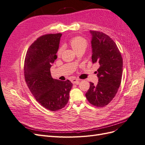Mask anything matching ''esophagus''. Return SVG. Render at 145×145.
I'll use <instances>...</instances> for the list:
<instances>
[{"instance_id":"34e87169","label":"esophagus","mask_w":145,"mask_h":145,"mask_svg":"<svg viewBox=\"0 0 145 145\" xmlns=\"http://www.w3.org/2000/svg\"><path fill=\"white\" fill-rule=\"evenodd\" d=\"M71 82L72 83H74V84L78 85V84H79V83H80V80L77 79V78H72V79L71 80Z\"/></svg>"}]
</instances>
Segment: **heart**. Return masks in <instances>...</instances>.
Instances as JSON below:
<instances>
[{"label": "heart", "mask_w": 145, "mask_h": 145, "mask_svg": "<svg viewBox=\"0 0 145 145\" xmlns=\"http://www.w3.org/2000/svg\"><path fill=\"white\" fill-rule=\"evenodd\" d=\"M69 45L74 51L77 52V51L82 49L85 50L87 47L88 43L85 39L81 37H76L72 38L69 41ZM62 48H59L57 51V55L60 56L61 55V53H62Z\"/></svg>", "instance_id": "obj_1"}]
</instances>
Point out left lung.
I'll return each mask as SVG.
<instances>
[{
	"mask_svg": "<svg viewBox=\"0 0 145 145\" xmlns=\"http://www.w3.org/2000/svg\"><path fill=\"white\" fill-rule=\"evenodd\" d=\"M92 36V62L100 67L97 76V85L90 82L85 94L88 102L97 107H104L114 98L122 77L123 59L116 43L108 35L96 31H90Z\"/></svg>",
	"mask_w": 145,
	"mask_h": 145,
	"instance_id": "left-lung-1",
	"label": "left lung"
}]
</instances>
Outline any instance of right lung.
<instances>
[{"label":"right lung","mask_w":145,"mask_h":145,"mask_svg":"<svg viewBox=\"0 0 145 145\" xmlns=\"http://www.w3.org/2000/svg\"><path fill=\"white\" fill-rule=\"evenodd\" d=\"M62 35L49 34L37 39L28 48L25 60L24 76L28 88L37 102L51 111L66 106L72 87L69 80L54 79L51 75Z\"/></svg>","instance_id":"obj_1"}]
</instances>
